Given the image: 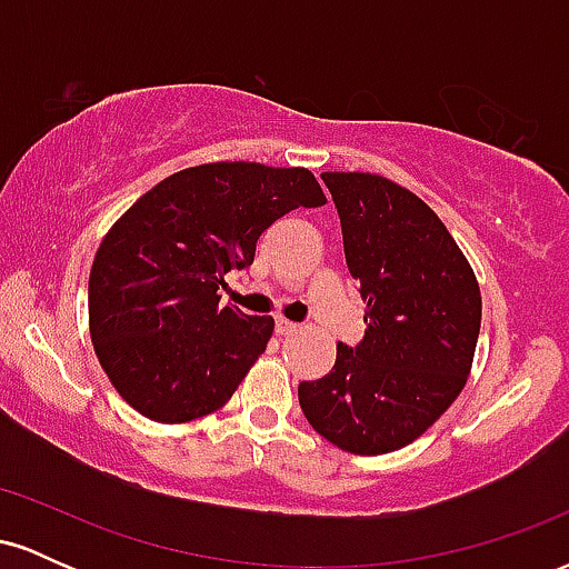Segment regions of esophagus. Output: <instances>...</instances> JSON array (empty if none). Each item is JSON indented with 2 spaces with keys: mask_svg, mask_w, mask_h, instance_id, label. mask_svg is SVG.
I'll return each mask as SVG.
<instances>
[{
  "mask_svg": "<svg viewBox=\"0 0 569 569\" xmlns=\"http://www.w3.org/2000/svg\"><path fill=\"white\" fill-rule=\"evenodd\" d=\"M276 331L280 337H291V335H297V331H302V326L293 323V321H286V318H276Z\"/></svg>",
  "mask_w": 569,
  "mask_h": 569,
  "instance_id": "esophagus-1",
  "label": "esophagus"
}]
</instances>
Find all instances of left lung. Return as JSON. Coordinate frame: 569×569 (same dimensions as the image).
<instances>
[{
	"label": "left lung",
	"mask_w": 569,
	"mask_h": 569,
	"mask_svg": "<svg viewBox=\"0 0 569 569\" xmlns=\"http://www.w3.org/2000/svg\"><path fill=\"white\" fill-rule=\"evenodd\" d=\"M345 262L367 302V335L337 345L335 369L299 382L307 422L352 455L407 447L452 407L481 326L476 276L443 221L375 173H321Z\"/></svg>",
	"instance_id": "8db88e82"
}]
</instances>
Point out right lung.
I'll list each match as a JSON object with an SVG mask.
<instances>
[{
	"label": "right lung",
	"instance_id": "right-lung-1",
	"mask_svg": "<svg viewBox=\"0 0 569 569\" xmlns=\"http://www.w3.org/2000/svg\"><path fill=\"white\" fill-rule=\"evenodd\" d=\"M326 202L307 168L208 162L162 179L107 232L88 283L90 339L109 382L154 422L230 401L276 321L219 305L227 272L293 208Z\"/></svg>",
	"mask_w": 569,
	"mask_h": 569
}]
</instances>
